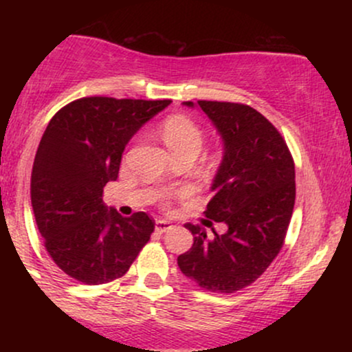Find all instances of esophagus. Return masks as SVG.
Masks as SVG:
<instances>
[{
    "label": "esophagus",
    "mask_w": 352,
    "mask_h": 352,
    "mask_svg": "<svg viewBox=\"0 0 352 352\" xmlns=\"http://www.w3.org/2000/svg\"><path fill=\"white\" fill-rule=\"evenodd\" d=\"M170 228H172L170 221H167V220H157L155 221V230L159 233H165L167 230H170Z\"/></svg>",
    "instance_id": "1"
}]
</instances>
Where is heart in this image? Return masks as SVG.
I'll list each match as a JSON object with an SVG mask.
<instances>
[{
  "instance_id": "1",
  "label": "heart",
  "mask_w": 352,
  "mask_h": 352,
  "mask_svg": "<svg viewBox=\"0 0 352 352\" xmlns=\"http://www.w3.org/2000/svg\"><path fill=\"white\" fill-rule=\"evenodd\" d=\"M160 135L173 157L187 155V153L197 157L205 140L204 129L192 117L184 114L167 117L160 127ZM164 197L167 199L168 193H165Z\"/></svg>"
}]
</instances>
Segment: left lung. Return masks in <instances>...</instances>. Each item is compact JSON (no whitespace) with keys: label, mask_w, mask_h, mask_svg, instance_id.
Returning a JSON list of instances; mask_svg holds the SVG:
<instances>
[{"label":"left lung","mask_w":352,"mask_h":352,"mask_svg":"<svg viewBox=\"0 0 352 352\" xmlns=\"http://www.w3.org/2000/svg\"><path fill=\"white\" fill-rule=\"evenodd\" d=\"M197 104L225 144L212 185L215 195L204 213L225 221L228 232L208 238L204 227L187 223L193 245L177 261L200 288L230 294L256 281L285 245L296 199L294 160L278 129L253 107L218 100Z\"/></svg>","instance_id":"left-lung-1"}]
</instances>
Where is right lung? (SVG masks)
I'll use <instances>...</instances> for the list:
<instances>
[{
    "instance_id": "right-lung-1",
    "label": "right lung",
    "mask_w": 352,
    "mask_h": 352,
    "mask_svg": "<svg viewBox=\"0 0 352 352\" xmlns=\"http://www.w3.org/2000/svg\"><path fill=\"white\" fill-rule=\"evenodd\" d=\"M170 100L80 98L59 109L44 131L33 172L31 204L44 246L67 276L102 285L124 276L151 240L145 212L122 217L102 201L119 175L131 137Z\"/></svg>"
}]
</instances>
